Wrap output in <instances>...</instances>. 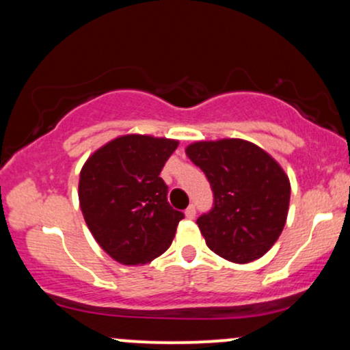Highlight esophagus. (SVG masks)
Segmentation results:
<instances>
[{
  "label": "esophagus",
  "instance_id": "obj_1",
  "mask_svg": "<svg viewBox=\"0 0 350 350\" xmlns=\"http://www.w3.org/2000/svg\"><path fill=\"white\" fill-rule=\"evenodd\" d=\"M184 214H186L187 219H194V217H196V207L194 206H189L186 208V212H184Z\"/></svg>",
  "mask_w": 350,
  "mask_h": 350
}]
</instances>
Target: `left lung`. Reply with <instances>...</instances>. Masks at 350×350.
<instances>
[{
	"label": "left lung",
	"instance_id": "obj_1",
	"mask_svg": "<svg viewBox=\"0 0 350 350\" xmlns=\"http://www.w3.org/2000/svg\"><path fill=\"white\" fill-rule=\"evenodd\" d=\"M186 154L214 191V207L198 219L207 247L234 263L262 258L286 224L291 184L283 167L240 138L191 143Z\"/></svg>",
	"mask_w": 350,
	"mask_h": 350
}]
</instances>
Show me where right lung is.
I'll use <instances>...</instances> for the list:
<instances>
[{
  "label": "right lung",
  "mask_w": 350,
  "mask_h": 350,
  "mask_svg": "<svg viewBox=\"0 0 350 350\" xmlns=\"http://www.w3.org/2000/svg\"><path fill=\"white\" fill-rule=\"evenodd\" d=\"M178 144L151 135H123L92 152L82 166L83 219L115 262L136 267L170 248L184 214L167 202L159 172Z\"/></svg>",
  "instance_id": "1"
}]
</instances>
